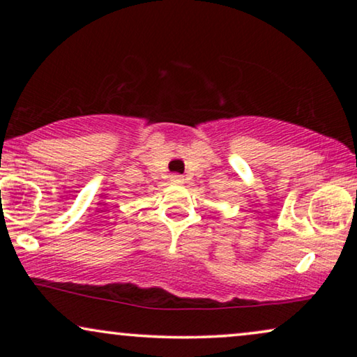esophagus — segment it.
Wrapping results in <instances>:
<instances>
[{
	"mask_svg": "<svg viewBox=\"0 0 357 357\" xmlns=\"http://www.w3.org/2000/svg\"><path fill=\"white\" fill-rule=\"evenodd\" d=\"M170 182H172V183H183V175L172 174V175H170Z\"/></svg>",
	"mask_w": 357,
	"mask_h": 357,
	"instance_id": "obj_1",
	"label": "esophagus"
}]
</instances>
